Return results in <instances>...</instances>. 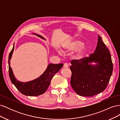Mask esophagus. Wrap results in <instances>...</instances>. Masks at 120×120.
Wrapping results in <instances>:
<instances>
[{"mask_svg":"<svg viewBox=\"0 0 120 120\" xmlns=\"http://www.w3.org/2000/svg\"><path fill=\"white\" fill-rule=\"evenodd\" d=\"M68 64L67 63H64V68H68Z\"/></svg>","mask_w":120,"mask_h":120,"instance_id":"obj_1","label":"esophagus"}]
</instances>
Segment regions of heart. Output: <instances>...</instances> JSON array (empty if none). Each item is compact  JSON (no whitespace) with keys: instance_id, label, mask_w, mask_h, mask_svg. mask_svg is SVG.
<instances>
[{"instance_id":"b5f03b06","label":"heart","mask_w":120,"mask_h":120,"mask_svg":"<svg viewBox=\"0 0 120 120\" xmlns=\"http://www.w3.org/2000/svg\"><path fill=\"white\" fill-rule=\"evenodd\" d=\"M83 42L79 40H75L74 41H70L65 43L63 46V50L64 52H68L72 51L78 49L79 47L81 46L80 49L78 50V51L75 54V57L77 59H81L84 56L88 50V47L83 45Z\"/></svg>"}]
</instances>
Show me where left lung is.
Returning a JSON list of instances; mask_svg holds the SVG:
<instances>
[{
	"label": "left lung",
	"instance_id": "1",
	"mask_svg": "<svg viewBox=\"0 0 120 120\" xmlns=\"http://www.w3.org/2000/svg\"><path fill=\"white\" fill-rule=\"evenodd\" d=\"M97 63L96 65L90 64ZM71 85L78 95L93 97L106 89L112 75L113 65L109 50L100 36L94 53L89 56L71 61Z\"/></svg>",
	"mask_w": 120,
	"mask_h": 120
}]
</instances>
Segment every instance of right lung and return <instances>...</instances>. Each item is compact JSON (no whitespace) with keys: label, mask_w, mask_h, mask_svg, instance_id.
<instances>
[{"label":"right lung","mask_w":120,"mask_h":120,"mask_svg":"<svg viewBox=\"0 0 120 120\" xmlns=\"http://www.w3.org/2000/svg\"><path fill=\"white\" fill-rule=\"evenodd\" d=\"M34 34L43 39L41 36L36 34ZM14 48V46L13 45L8 57L9 75L11 81L17 89L24 95L38 96L42 95L48 89L54 75L59 71L63 67V64H49L48 65L45 71L38 78L27 82H20L19 81H17V79L14 77L11 68L10 66V60Z\"/></svg>","instance_id":"right-lung-1"}]
</instances>
